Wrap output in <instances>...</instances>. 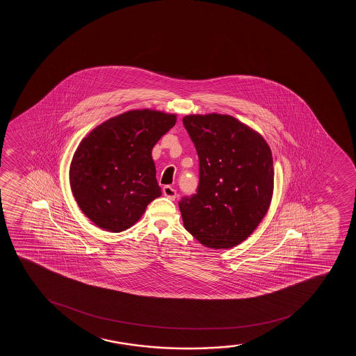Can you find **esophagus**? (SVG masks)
I'll return each mask as SVG.
<instances>
[{
    "instance_id": "esophagus-1",
    "label": "esophagus",
    "mask_w": 356,
    "mask_h": 356,
    "mask_svg": "<svg viewBox=\"0 0 356 356\" xmlns=\"http://www.w3.org/2000/svg\"><path fill=\"white\" fill-rule=\"evenodd\" d=\"M163 196L168 197V198H170V200H175L177 196L176 190L175 188H172V186H168V185H166V186H163Z\"/></svg>"
}]
</instances>
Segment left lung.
Wrapping results in <instances>:
<instances>
[{
    "mask_svg": "<svg viewBox=\"0 0 356 356\" xmlns=\"http://www.w3.org/2000/svg\"><path fill=\"white\" fill-rule=\"evenodd\" d=\"M200 159L196 195L179 202L184 227L197 241L228 250L245 241L270 208L273 158L258 131L230 115L183 119Z\"/></svg>",
    "mask_w": 356,
    "mask_h": 356,
    "instance_id": "8db88e82",
    "label": "left lung"
}]
</instances>
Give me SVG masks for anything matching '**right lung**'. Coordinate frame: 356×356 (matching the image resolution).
I'll return each mask as SVG.
<instances>
[{
    "label": "right lung",
    "instance_id": "add662e5",
    "mask_svg": "<svg viewBox=\"0 0 356 356\" xmlns=\"http://www.w3.org/2000/svg\"><path fill=\"white\" fill-rule=\"evenodd\" d=\"M176 121V115L163 111H126L81 141L70 165V185L78 207L95 225L123 232L160 197L152 149Z\"/></svg>",
    "mask_w": 356,
    "mask_h": 356
}]
</instances>
